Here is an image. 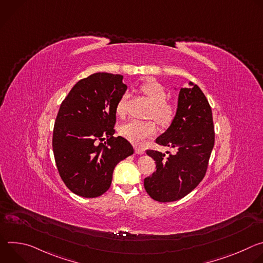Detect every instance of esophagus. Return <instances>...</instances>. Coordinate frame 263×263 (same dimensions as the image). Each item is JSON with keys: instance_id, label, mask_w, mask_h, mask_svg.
Returning a JSON list of instances; mask_svg holds the SVG:
<instances>
[{"instance_id": "1", "label": "esophagus", "mask_w": 263, "mask_h": 263, "mask_svg": "<svg viewBox=\"0 0 263 263\" xmlns=\"http://www.w3.org/2000/svg\"><path fill=\"white\" fill-rule=\"evenodd\" d=\"M135 153L138 155H142L144 153V149L142 147H135Z\"/></svg>"}]
</instances>
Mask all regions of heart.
I'll return each instance as SVG.
<instances>
[{
    "mask_svg": "<svg viewBox=\"0 0 263 263\" xmlns=\"http://www.w3.org/2000/svg\"><path fill=\"white\" fill-rule=\"evenodd\" d=\"M141 91L151 101L152 108L148 112V118H153L159 124L167 126L175 118V107L166 102L167 92L165 88L158 82L148 81L141 86ZM127 96L124 95L118 102L116 111L119 117H124L126 114ZM157 131L155 122L153 121H129L120 127V133L128 140L139 144L146 138L153 136Z\"/></svg>",
    "mask_w": 263,
    "mask_h": 263,
    "instance_id": "1",
    "label": "heart"
}]
</instances>
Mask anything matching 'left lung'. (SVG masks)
I'll return each instance as SVG.
<instances>
[{"label":"left lung","instance_id":"1","mask_svg":"<svg viewBox=\"0 0 263 263\" xmlns=\"http://www.w3.org/2000/svg\"><path fill=\"white\" fill-rule=\"evenodd\" d=\"M181 88L174 120L156 143L176 149L165 154L147 149L156 162V172L144 179L148 196L158 202H174L189 195L206 174L214 145L211 107L200 87L193 82ZM177 88L175 87V90Z\"/></svg>","mask_w":263,"mask_h":263}]
</instances>
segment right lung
I'll use <instances>...</instances> for the list:
<instances>
[{
	"label": "right lung",
	"instance_id": "add662e5",
	"mask_svg": "<svg viewBox=\"0 0 263 263\" xmlns=\"http://www.w3.org/2000/svg\"><path fill=\"white\" fill-rule=\"evenodd\" d=\"M126 90L122 74L96 72L74 84L61 103L53 152L59 175L73 194L97 198L106 193L117 164L134 153L127 139L114 136L116 107Z\"/></svg>",
	"mask_w": 263,
	"mask_h": 263
}]
</instances>
